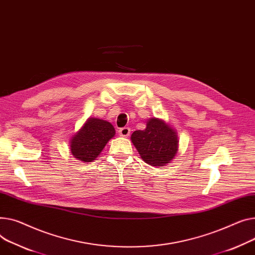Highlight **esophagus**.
I'll return each instance as SVG.
<instances>
[{"mask_svg":"<svg viewBox=\"0 0 255 255\" xmlns=\"http://www.w3.org/2000/svg\"><path fill=\"white\" fill-rule=\"evenodd\" d=\"M119 134L121 135L123 137H128L130 135V128L129 127H124L119 130Z\"/></svg>","mask_w":255,"mask_h":255,"instance_id":"esophagus-1","label":"esophagus"}]
</instances>
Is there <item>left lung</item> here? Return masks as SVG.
<instances>
[{
    "label": "left lung",
    "mask_w": 255,
    "mask_h": 255,
    "mask_svg": "<svg viewBox=\"0 0 255 255\" xmlns=\"http://www.w3.org/2000/svg\"><path fill=\"white\" fill-rule=\"evenodd\" d=\"M130 138L141 159L150 166L164 167L177 155V132L163 119H148L145 129L134 131Z\"/></svg>",
    "instance_id": "8db88e82"
}]
</instances>
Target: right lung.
I'll return each mask as SVG.
<instances>
[{
	"mask_svg": "<svg viewBox=\"0 0 255 255\" xmlns=\"http://www.w3.org/2000/svg\"><path fill=\"white\" fill-rule=\"evenodd\" d=\"M114 126L97 118H88L70 139L71 154L79 161L93 162L115 136Z\"/></svg>",
	"mask_w": 255,
	"mask_h": 255,
	"instance_id": "add662e5",
	"label": "right lung"
}]
</instances>
